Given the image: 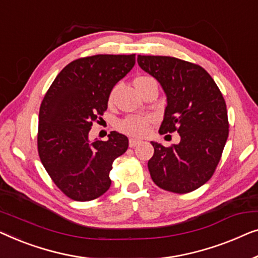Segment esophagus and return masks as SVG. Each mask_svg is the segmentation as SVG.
Masks as SVG:
<instances>
[{
  "label": "esophagus",
  "instance_id": "34e87169",
  "mask_svg": "<svg viewBox=\"0 0 258 258\" xmlns=\"http://www.w3.org/2000/svg\"><path fill=\"white\" fill-rule=\"evenodd\" d=\"M138 144H140V140L133 139V138H131V139H130V147H136Z\"/></svg>",
  "mask_w": 258,
  "mask_h": 258
}]
</instances>
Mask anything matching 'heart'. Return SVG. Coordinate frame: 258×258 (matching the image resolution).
<instances>
[{"instance_id": "obj_1", "label": "heart", "mask_w": 258, "mask_h": 258, "mask_svg": "<svg viewBox=\"0 0 258 258\" xmlns=\"http://www.w3.org/2000/svg\"><path fill=\"white\" fill-rule=\"evenodd\" d=\"M151 81H153V79L147 77V76H138V77L134 79V86H136L137 90H139L141 86ZM115 92H117V86L112 89L110 94H108V103L110 104L114 99ZM150 124L151 118L146 117V115H130V117L119 121L118 128L120 130L122 133L128 134V136L140 137L144 136V134L147 132Z\"/></svg>"}]
</instances>
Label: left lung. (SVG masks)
Instances as JSON below:
<instances>
[{
  "label": "left lung",
  "mask_w": 258,
  "mask_h": 258,
  "mask_svg": "<svg viewBox=\"0 0 258 258\" xmlns=\"http://www.w3.org/2000/svg\"><path fill=\"white\" fill-rule=\"evenodd\" d=\"M138 64L160 83L167 96L159 132H177L169 147L152 143L148 170L158 187L176 194L205 184L219 165L229 134L227 106L219 86L200 65L169 56H138Z\"/></svg>",
  "instance_id": "obj_1"
}]
</instances>
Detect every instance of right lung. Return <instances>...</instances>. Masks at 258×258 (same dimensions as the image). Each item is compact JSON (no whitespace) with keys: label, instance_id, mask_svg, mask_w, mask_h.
<instances>
[{"label":"right lung","instance_id":"obj_1","mask_svg":"<svg viewBox=\"0 0 258 258\" xmlns=\"http://www.w3.org/2000/svg\"><path fill=\"white\" fill-rule=\"evenodd\" d=\"M136 64V55H94L69 63L52 82L39 108L37 148L53 183L75 201H91L111 186L112 164L128 139L111 132L89 140L93 122L107 110L108 94Z\"/></svg>","mask_w":258,"mask_h":258}]
</instances>
